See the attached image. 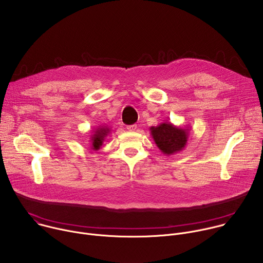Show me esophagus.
<instances>
[{
    "label": "esophagus",
    "instance_id": "1",
    "mask_svg": "<svg viewBox=\"0 0 263 263\" xmlns=\"http://www.w3.org/2000/svg\"><path fill=\"white\" fill-rule=\"evenodd\" d=\"M127 129H128V131H135L137 129V126L136 125H130V126H127Z\"/></svg>",
    "mask_w": 263,
    "mask_h": 263
}]
</instances>
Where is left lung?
Wrapping results in <instances>:
<instances>
[{
    "label": "left lung",
    "instance_id": "obj_1",
    "mask_svg": "<svg viewBox=\"0 0 263 263\" xmlns=\"http://www.w3.org/2000/svg\"><path fill=\"white\" fill-rule=\"evenodd\" d=\"M158 148L166 156L181 152L190 137V127H177L172 123H161L149 128Z\"/></svg>",
    "mask_w": 263,
    "mask_h": 263
}]
</instances>
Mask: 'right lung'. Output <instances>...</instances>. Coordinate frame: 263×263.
I'll use <instances>...</instances> for the list:
<instances>
[{
  "label": "right lung",
  "instance_id": "add662e5",
  "mask_svg": "<svg viewBox=\"0 0 263 263\" xmlns=\"http://www.w3.org/2000/svg\"><path fill=\"white\" fill-rule=\"evenodd\" d=\"M108 134H110V128L104 125L97 127V129L92 131V134L90 135V145L93 151H98L103 145V142L105 141Z\"/></svg>",
  "mask_w": 263,
  "mask_h": 263
}]
</instances>
